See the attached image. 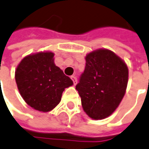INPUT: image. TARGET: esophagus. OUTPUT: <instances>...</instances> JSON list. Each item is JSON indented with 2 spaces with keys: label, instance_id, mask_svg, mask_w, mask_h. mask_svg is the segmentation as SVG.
<instances>
[{
  "label": "esophagus",
  "instance_id": "esophagus-1",
  "mask_svg": "<svg viewBox=\"0 0 149 149\" xmlns=\"http://www.w3.org/2000/svg\"><path fill=\"white\" fill-rule=\"evenodd\" d=\"M71 79L72 80V81H73V85H77V77H75V76H72L71 77Z\"/></svg>",
  "mask_w": 149,
  "mask_h": 149
}]
</instances>
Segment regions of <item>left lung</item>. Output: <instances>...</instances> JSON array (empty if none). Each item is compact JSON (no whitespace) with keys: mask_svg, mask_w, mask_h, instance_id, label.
Segmentation results:
<instances>
[{"mask_svg":"<svg viewBox=\"0 0 149 149\" xmlns=\"http://www.w3.org/2000/svg\"><path fill=\"white\" fill-rule=\"evenodd\" d=\"M86 68L76 89L84 111L90 117L104 119L116 110L125 95L128 68L109 49L88 54Z\"/></svg>","mask_w":149,"mask_h":149,"instance_id":"obj_1","label":"left lung"}]
</instances>
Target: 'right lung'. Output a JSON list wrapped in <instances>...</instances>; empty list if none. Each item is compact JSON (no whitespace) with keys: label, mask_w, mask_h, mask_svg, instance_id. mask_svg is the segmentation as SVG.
<instances>
[{"label":"right lung","mask_w":149,"mask_h":149,"mask_svg":"<svg viewBox=\"0 0 149 149\" xmlns=\"http://www.w3.org/2000/svg\"><path fill=\"white\" fill-rule=\"evenodd\" d=\"M15 81L24 101L44 113L55 108L64 89L73 84L54 64L52 52H41L24 58L16 69Z\"/></svg>","instance_id":"right-lung-1"}]
</instances>
